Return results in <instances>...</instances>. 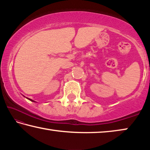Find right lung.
Wrapping results in <instances>:
<instances>
[{
    "label": "right lung",
    "instance_id": "right-lung-1",
    "mask_svg": "<svg viewBox=\"0 0 150 150\" xmlns=\"http://www.w3.org/2000/svg\"><path fill=\"white\" fill-rule=\"evenodd\" d=\"M27 98V97H26ZM28 98V99H29L30 100H31V101H33V102H35V101H34V100H32V99H30V98Z\"/></svg>",
    "mask_w": 150,
    "mask_h": 150
}]
</instances>
